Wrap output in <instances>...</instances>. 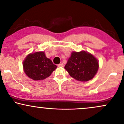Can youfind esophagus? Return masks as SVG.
<instances>
[{
	"mask_svg": "<svg viewBox=\"0 0 124 124\" xmlns=\"http://www.w3.org/2000/svg\"><path fill=\"white\" fill-rule=\"evenodd\" d=\"M58 66H59V67H63V64L62 63H59V65H58Z\"/></svg>",
	"mask_w": 124,
	"mask_h": 124,
	"instance_id": "esophagus-1",
	"label": "esophagus"
}]
</instances>
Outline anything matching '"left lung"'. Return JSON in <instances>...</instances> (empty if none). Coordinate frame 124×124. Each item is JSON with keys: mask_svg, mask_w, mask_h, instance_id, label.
<instances>
[{"mask_svg": "<svg viewBox=\"0 0 124 124\" xmlns=\"http://www.w3.org/2000/svg\"><path fill=\"white\" fill-rule=\"evenodd\" d=\"M99 68L97 59L87 51H73L71 53L65 69L75 80L87 82L96 75Z\"/></svg>", "mask_w": 124, "mask_h": 124, "instance_id": "obj_1", "label": "left lung"}]
</instances>
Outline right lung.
<instances>
[{
  "label": "right lung",
  "mask_w": 124,
  "mask_h": 124,
  "mask_svg": "<svg viewBox=\"0 0 124 124\" xmlns=\"http://www.w3.org/2000/svg\"><path fill=\"white\" fill-rule=\"evenodd\" d=\"M23 67L28 78L34 80H41L50 76L57 66L45 56V52L39 51L27 55L23 61Z\"/></svg>",
  "instance_id": "1"
}]
</instances>
